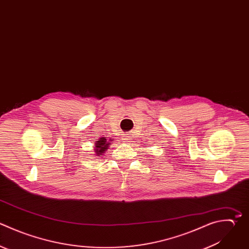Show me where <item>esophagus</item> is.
<instances>
[{
  "instance_id": "esophagus-1",
  "label": "esophagus",
  "mask_w": 249,
  "mask_h": 249,
  "mask_svg": "<svg viewBox=\"0 0 249 249\" xmlns=\"http://www.w3.org/2000/svg\"><path fill=\"white\" fill-rule=\"evenodd\" d=\"M131 139H132L131 134H125V135L124 136V138H123L124 142H130V140H131Z\"/></svg>"
}]
</instances>
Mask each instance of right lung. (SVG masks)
Wrapping results in <instances>:
<instances>
[{
  "instance_id": "1",
  "label": "right lung",
  "mask_w": 249,
  "mask_h": 249,
  "mask_svg": "<svg viewBox=\"0 0 249 249\" xmlns=\"http://www.w3.org/2000/svg\"><path fill=\"white\" fill-rule=\"evenodd\" d=\"M113 139H108L107 137H100L97 139V141L94 142V152L96 156H103L105 154V152L107 151V149L109 148V146L111 145Z\"/></svg>"
}]
</instances>
